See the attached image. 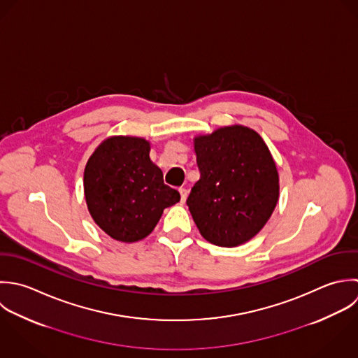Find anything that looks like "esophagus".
Here are the masks:
<instances>
[{"label": "esophagus", "mask_w": 358, "mask_h": 358, "mask_svg": "<svg viewBox=\"0 0 358 358\" xmlns=\"http://www.w3.org/2000/svg\"><path fill=\"white\" fill-rule=\"evenodd\" d=\"M179 193H180V201L185 203L186 199H187V190H186V189H180Z\"/></svg>", "instance_id": "1"}]
</instances>
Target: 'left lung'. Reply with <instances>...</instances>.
<instances>
[{
	"label": "left lung",
	"mask_w": 358,
	"mask_h": 358,
	"mask_svg": "<svg viewBox=\"0 0 358 358\" xmlns=\"http://www.w3.org/2000/svg\"><path fill=\"white\" fill-rule=\"evenodd\" d=\"M193 145L201 176L187 206L201 236L221 247L248 241L279 200V175L268 145L243 124L199 134Z\"/></svg>",
	"instance_id": "8db88e82"
}]
</instances>
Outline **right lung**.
Returning <instances> with one entry per match:
<instances>
[{"instance_id":"1","label":"right lung","mask_w":358,"mask_h":358,"mask_svg":"<svg viewBox=\"0 0 358 358\" xmlns=\"http://www.w3.org/2000/svg\"><path fill=\"white\" fill-rule=\"evenodd\" d=\"M150 141L134 136L103 140L85 168V197L93 221L118 241L147 238L165 208L180 200L150 158Z\"/></svg>"}]
</instances>
